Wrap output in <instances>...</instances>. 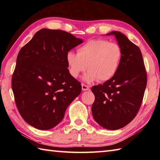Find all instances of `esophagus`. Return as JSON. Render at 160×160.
Wrapping results in <instances>:
<instances>
[{"label":"esophagus","mask_w":160,"mask_h":160,"mask_svg":"<svg viewBox=\"0 0 160 160\" xmlns=\"http://www.w3.org/2000/svg\"><path fill=\"white\" fill-rule=\"evenodd\" d=\"M82 90L83 91H87V90H90V88L88 85H85V84H82Z\"/></svg>","instance_id":"1"}]
</instances>
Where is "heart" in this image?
Wrapping results in <instances>:
<instances>
[{
  "mask_svg": "<svg viewBox=\"0 0 160 160\" xmlns=\"http://www.w3.org/2000/svg\"><path fill=\"white\" fill-rule=\"evenodd\" d=\"M122 49L117 43L106 39L90 40L77 48V54L68 52L66 63L70 75L78 78L88 68L83 80L105 82L114 76L120 66Z\"/></svg>",
  "mask_w": 160,
  "mask_h": 160,
  "instance_id": "obj_1",
  "label": "heart"
}]
</instances>
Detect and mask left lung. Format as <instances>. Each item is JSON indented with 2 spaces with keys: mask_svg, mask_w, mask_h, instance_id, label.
I'll use <instances>...</instances> for the list:
<instances>
[{
  "mask_svg": "<svg viewBox=\"0 0 160 160\" xmlns=\"http://www.w3.org/2000/svg\"><path fill=\"white\" fill-rule=\"evenodd\" d=\"M107 35L116 37L122 57L114 76L92 88L95 96L92 113L99 126L114 131L126 126L136 116L147 85V73L139 47L120 32Z\"/></svg>",
  "mask_w": 160,
  "mask_h": 160,
  "instance_id": "left-lung-1",
  "label": "left lung"
}]
</instances>
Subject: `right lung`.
Segmentation results:
<instances>
[{
    "mask_svg": "<svg viewBox=\"0 0 160 160\" xmlns=\"http://www.w3.org/2000/svg\"><path fill=\"white\" fill-rule=\"evenodd\" d=\"M82 42L68 32L44 28L20 49L12 89L20 115L34 128L57 126L80 94L82 87L69 73L66 55Z\"/></svg>",
    "mask_w": 160,
    "mask_h": 160,
    "instance_id": "add662e5",
    "label": "right lung"
}]
</instances>
